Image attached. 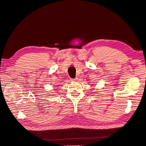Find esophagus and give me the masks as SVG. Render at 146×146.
Wrapping results in <instances>:
<instances>
[{"instance_id":"34e87169","label":"esophagus","mask_w":146,"mask_h":146,"mask_svg":"<svg viewBox=\"0 0 146 146\" xmlns=\"http://www.w3.org/2000/svg\"><path fill=\"white\" fill-rule=\"evenodd\" d=\"M78 79V78H74V79H72V80H73V81H75V80H77Z\"/></svg>"}]
</instances>
